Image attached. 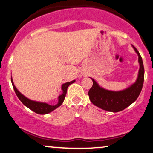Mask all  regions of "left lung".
<instances>
[{
	"label": "left lung",
	"mask_w": 153,
	"mask_h": 153,
	"mask_svg": "<svg viewBox=\"0 0 153 153\" xmlns=\"http://www.w3.org/2000/svg\"><path fill=\"white\" fill-rule=\"evenodd\" d=\"M138 56L140 68L136 82L124 90L120 91H108L102 88L94 79L93 86L88 91L91 102L98 108L109 112H117L126 108L136 101L142 90L144 81V67L142 57L137 49L132 45Z\"/></svg>",
	"instance_id": "obj_1"
}]
</instances>
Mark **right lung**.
<instances>
[{
    "label": "right lung",
    "mask_w": 153,
    "mask_h": 153,
    "mask_svg": "<svg viewBox=\"0 0 153 153\" xmlns=\"http://www.w3.org/2000/svg\"><path fill=\"white\" fill-rule=\"evenodd\" d=\"M11 82H12V84H13V88L14 90H15L16 95H17V96L18 97V98L20 100L21 102H22L26 107H27V108L33 111L34 112L37 113V114H48V113L52 112V111L55 110V109L57 108L59 106H60L62 104L63 101L65 100V96H66L67 88H68L69 85L73 84V83H74L75 80H73L72 81H70V82H67L65 83V84H62V94H61L60 96H59L58 102H57V104L55 105H51L47 104V103L45 102H36V101L31 100L30 99L26 98V97L25 96H23V95L21 93L17 90V88L15 86L12 78H11Z\"/></svg>",
    "instance_id": "1"
}]
</instances>
